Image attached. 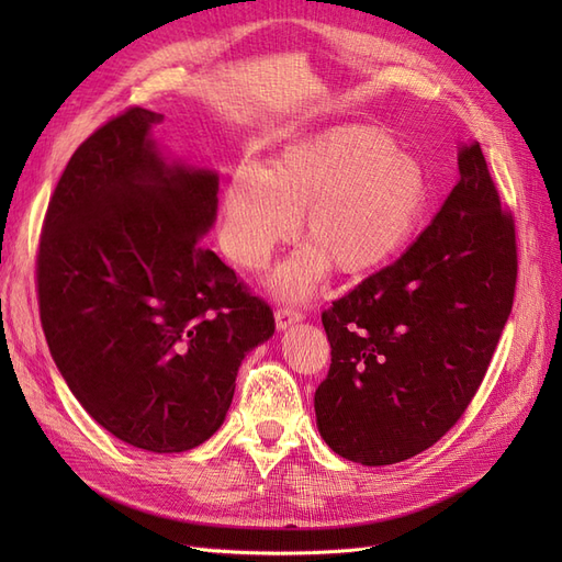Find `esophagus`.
Wrapping results in <instances>:
<instances>
[{
  "label": "esophagus",
  "instance_id": "esophagus-1",
  "mask_svg": "<svg viewBox=\"0 0 562 562\" xmlns=\"http://www.w3.org/2000/svg\"><path fill=\"white\" fill-rule=\"evenodd\" d=\"M274 318H277V328H279V330H285V328H291L293 323H300L304 316H302V312H300V310H293V307H279V310H277V314H274Z\"/></svg>",
  "mask_w": 562,
  "mask_h": 562
}]
</instances>
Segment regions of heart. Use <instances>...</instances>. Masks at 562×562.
I'll return each mask as SVG.
<instances>
[{"mask_svg":"<svg viewBox=\"0 0 562 562\" xmlns=\"http://www.w3.org/2000/svg\"><path fill=\"white\" fill-rule=\"evenodd\" d=\"M427 192L422 166L386 133L337 126L285 145L271 168L236 166L217 239L236 267L258 271L297 232L304 211L312 244L269 281L283 297H304L333 262L361 274L391 258L417 225Z\"/></svg>","mask_w":562,"mask_h":562,"instance_id":"obj_1","label":"heart"}]
</instances>
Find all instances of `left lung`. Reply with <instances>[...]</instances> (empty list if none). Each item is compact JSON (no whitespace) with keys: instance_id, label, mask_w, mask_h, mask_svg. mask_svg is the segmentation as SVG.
Instances as JSON below:
<instances>
[{"instance_id":"8db88e82","label":"left lung","mask_w":562,"mask_h":562,"mask_svg":"<svg viewBox=\"0 0 562 562\" xmlns=\"http://www.w3.org/2000/svg\"><path fill=\"white\" fill-rule=\"evenodd\" d=\"M401 258L321 314L330 370L314 394L328 448L366 467L431 448L479 391L514 307L516 225L479 143Z\"/></svg>"}]
</instances>
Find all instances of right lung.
Returning a JSON list of instances; mask_svg holds the SVG:
<instances>
[{
    "label": "right lung",
    "mask_w": 562,
    "mask_h": 562,
    "mask_svg": "<svg viewBox=\"0 0 562 562\" xmlns=\"http://www.w3.org/2000/svg\"><path fill=\"white\" fill-rule=\"evenodd\" d=\"M128 108L83 140L56 184L37 252L50 356L100 427L149 452L209 440L246 353L274 335L269 304L201 246L217 173L166 164Z\"/></svg>",
    "instance_id": "add662e5"
}]
</instances>
